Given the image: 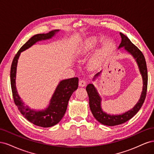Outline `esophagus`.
<instances>
[{"mask_svg":"<svg viewBox=\"0 0 154 154\" xmlns=\"http://www.w3.org/2000/svg\"><path fill=\"white\" fill-rule=\"evenodd\" d=\"M79 85L80 87H85L86 85V82L84 80H80L79 81Z\"/></svg>","mask_w":154,"mask_h":154,"instance_id":"obj_1","label":"esophagus"}]
</instances>
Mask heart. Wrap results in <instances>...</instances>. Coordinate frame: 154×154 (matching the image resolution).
Segmentation results:
<instances>
[{"label": "heart", "instance_id": "heart-1", "mask_svg": "<svg viewBox=\"0 0 154 154\" xmlns=\"http://www.w3.org/2000/svg\"><path fill=\"white\" fill-rule=\"evenodd\" d=\"M99 42V39L97 36H92L91 38L87 39L85 42L79 46L77 49L76 53L80 57H83V56L87 55L88 53H89L91 51L94 49L96 45ZM103 51H100L95 56L94 58L92 59L91 63L92 66H96L100 62L101 59L103 57Z\"/></svg>", "mask_w": 154, "mask_h": 154}]
</instances>
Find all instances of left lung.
<instances>
[{"mask_svg":"<svg viewBox=\"0 0 154 154\" xmlns=\"http://www.w3.org/2000/svg\"><path fill=\"white\" fill-rule=\"evenodd\" d=\"M122 37V42L119 44L118 49L123 48L127 51L134 58L136 62L141 75L143 79V91L137 103L132 109L121 114H109L106 113L101 108V97L97 92L96 88L92 83H89L87 87L86 91L89 98V106L95 119L100 123L106 126H116L125 123L131 119L133 116L136 115L137 112L141 109L144 100H145L147 91L148 84V72L146 68V63L145 58L144 57L141 51L139 50L136 45L132 43L127 36L120 32ZM101 71L97 73L92 80L94 81L96 79L100 76Z\"/></svg>","mask_w":154,"mask_h":154,"instance_id":"obj_1","label":"left lung"}]
</instances>
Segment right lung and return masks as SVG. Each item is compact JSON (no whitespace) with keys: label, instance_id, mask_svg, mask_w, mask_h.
I'll return each instance as SVG.
<instances>
[{"label":"right lung","instance_id":"1","mask_svg":"<svg viewBox=\"0 0 154 154\" xmlns=\"http://www.w3.org/2000/svg\"><path fill=\"white\" fill-rule=\"evenodd\" d=\"M59 29L51 31L46 34H37L32 36L18 51L12 62L10 72L11 86L14 102L24 117L36 126L41 127H51L57 125L66 113L69 100L72 93L78 87L77 77L60 81L50 100L49 104L45 109L36 110L25 105L18 94L16 87V74L18 60L22 51L29 49L36 42L52 38L59 32Z\"/></svg>","mask_w":154,"mask_h":154}]
</instances>
